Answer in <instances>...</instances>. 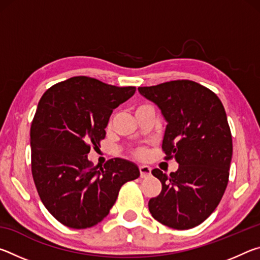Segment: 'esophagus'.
I'll return each mask as SVG.
<instances>
[{"mask_svg": "<svg viewBox=\"0 0 260 260\" xmlns=\"http://www.w3.org/2000/svg\"><path fill=\"white\" fill-rule=\"evenodd\" d=\"M139 170H140V177L141 178H147L151 174V169L149 166L142 165V166L139 167Z\"/></svg>", "mask_w": 260, "mask_h": 260, "instance_id": "esophagus-1", "label": "esophagus"}]
</instances>
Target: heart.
I'll use <instances>...</instances> for the list:
<instances>
[{"label": "heart", "mask_w": 260, "mask_h": 260, "mask_svg": "<svg viewBox=\"0 0 260 260\" xmlns=\"http://www.w3.org/2000/svg\"><path fill=\"white\" fill-rule=\"evenodd\" d=\"M143 107H146V105H139V107L136 108V111L140 110L141 108H143ZM111 124H112V119L110 120L109 126H111ZM132 153H133V156L135 158H138V159H144V158H147V156H148V149L146 147H139V148L134 149L133 152H132Z\"/></svg>", "instance_id": "b5f03b06"}]
</instances>
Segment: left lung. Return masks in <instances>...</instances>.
Masks as SVG:
<instances>
[{
	"label": "left lung",
	"instance_id": "8db88e82",
	"mask_svg": "<svg viewBox=\"0 0 260 260\" xmlns=\"http://www.w3.org/2000/svg\"><path fill=\"white\" fill-rule=\"evenodd\" d=\"M139 91L158 105L167 121L164 159L179 162L170 175L151 171L161 191L149 201V211L173 230L199 226L220 203L230 178L233 141L225 108L212 90L191 80L139 87Z\"/></svg>",
	"mask_w": 260,
	"mask_h": 260
}]
</instances>
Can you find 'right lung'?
<instances>
[{
  "instance_id": "1",
  "label": "right lung",
  "mask_w": 260,
  "mask_h": 260,
  "mask_svg": "<svg viewBox=\"0 0 260 260\" xmlns=\"http://www.w3.org/2000/svg\"><path fill=\"white\" fill-rule=\"evenodd\" d=\"M90 77H73L42 95L30 125L33 180L46 209L64 226L89 228L107 217L121 186L140 177L121 158L93 166L87 155L99 148L113 109L134 95Z\"/></svg>"
}]
</instances>
